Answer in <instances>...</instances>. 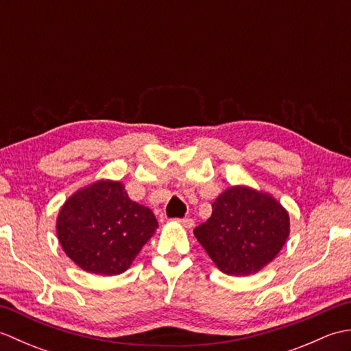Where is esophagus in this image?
Wrapping results in <instances>:
<instances>
[{
    "mask_svg": "<svg viewBox=\"0 0 351 351\" xmlns=\"http://www.w3.org/2000/svg\"><path fill=\"white\" fill-rule=\"evenodd\" d=\"M178 221H180V223H181V225H182L184 228H193V226H195V220H193V219H190V217L178 219Z\"/></svg>",
    "mask_w": 351,
    "mask_h": 351,
    "instance_id": "1",
    "label": "esophagus"
}]
</instances>
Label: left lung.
Instances as JSON below:
<instances>
[{"label": "left lung", "instance_id": "obj_1", "mask_svg": "<svg viewBox=\"0 0 351 351\" xmlns=\"http://www.w3.org/2000/svg\"><path fill=\"white\" fill-rule=\"evenodd\" d=\"M288 234L289 217L280 204L247 187L221 193L211 217L195 229L214 264L230 276H249L271 263Z\"/></svg>", "mask_w": 351, "mask_h": 351}]
</instances>
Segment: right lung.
<instances>
[{"mask_svg":"<svg viewBox=\"0 0 351 351\" xmlns=\"http://www.w3.org/2000/svg\"><path fill=\"white\" fill-rule=\"evenodd\" d=\"M158 228L152 211L126 195L121 182L99 181L63 205L57 235L73 263L88 273H123Z\"/></svg>","mask_w":351,"mask_h":351,"instance_id":"obj_1","label":"right lung"}]
</instances>
